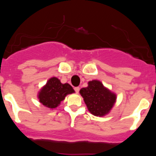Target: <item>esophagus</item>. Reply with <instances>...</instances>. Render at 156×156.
Wrapping results in <instances>:
<instances>
[{
  "label": "esophagus",
  "instance_id": "1",
  "mask_svg": "<svg viewBox=\"0 0 156 156\" xmlns=\"http://www.w3.org/2000/svg\"><path fill=\"white\" fill-rule=\"evenodd\" d=\"M74 90H75V92H76V93H78V92H80V87H78V86H77V87H75Z\"/></svg>",
  "mask_w": 156,
  "mask_h": 156
}]
</instances>
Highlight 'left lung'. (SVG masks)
I'll return each mask as SVG.
<instances>
[{"mask_svg":"<svg viewBox=\"0 0 156 156\" xmlns=\"http://www.w3.org/2000/svg\"><path fill=\"white\" fill-rule=\"evenodd\" d=\"M88 110L95 116L102 117L109 113L116 101V95L105 87L98 80H92L88 86L80 91Z\"/></svg>","mask_w":156,"mask_h":156,"instance_id":"left-lung-1","label":"left lung"}]
</instances>
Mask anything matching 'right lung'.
<instances>
[{
    "label": "right lung",
    "instance_id": "obj_1",
    "mask_svg": "<svg viewBox=\"0 0 156 156\" xmlns=\"http://www.w3.org/2000/svg\"><path fill=\"white\" fill-rule=\"evenodd\" d=\"M73 92L74 90L70 84H63L58 78L52 77L38 92V98L43 105L53 109L61 104L66 95Z\"/></svg>",
    "mask_w": 156,
    "mask_h": 156
}]
</instances>
